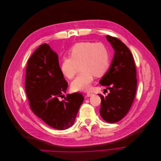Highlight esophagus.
I'll use <instances>...</instances> for the list:
<instances>
[{
    "instance_id": "34e87169",
    "label": "esophagus",
    "mask_w": 161,
    "mask_h": 161,
    "mask_svg": "<svg viewBox=\"0 0 161 161\" xmlns=\"http://www.w3.org/2000/svg\"><path fill=\"white\" fill-rule=\"evenodd\" d=\"M92 93H91V92H87V94H86V96H87V97H89V96H92Z\"/></svg>"
}]
</instances>
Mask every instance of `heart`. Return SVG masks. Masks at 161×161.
Listing matches in <instances>:
<instances>
[{
	"label": "heart",
	"instance_id": "1",
	"mask_svg": "<svg viewBox=\"0 0 161 161\" xmlns=\"http://www.w3.org/2000/svg\"><path fill=\"white\" fill-rule=\"evenodd\" d=\"M69 56L63 58L60 64L62 74L73 79L78 69L81 72L71 84L74 91L90 89L94 76L101 77L108 71L110 56L108 48L103 43L82 42L74 45L69 51Z\"/></svg>",
	"mask_w": 161,
	"mask_h": 161
}]
</instances>
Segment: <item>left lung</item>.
<instances>
[{
    "instance_id": "8db88e82",
    "label": "left lung",
    "mask_w": 161,
    "mask_h": 161,
    "mask_svg": "<svg viewBox=\"0 0 161 161\" xmlns=\"http://www.w3.org/2000/svg\"><path fill=\"white\" fill-rule=\"evenodd\" d=\"M115 50L111 67L100 84L110 91L106 97L99 94L102 102L100 115L109 123H115L129 112L133 103L137 88L136 70L133 54L120 40L106 36Z\"/></svg>"
}]
</instances>
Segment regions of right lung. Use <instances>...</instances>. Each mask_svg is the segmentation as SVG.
<instances>
[{
	"label": "right lung",
	"mask_w": 161,
	"mask_h": 161,
	"mask_svg": "<svg viewBox=\"0 0 161 161\" xmlns=\"http://www.w3.org/2000/svg\"><path fill=\"white\" fill-rule=\"evenodd\" d=\"M25 87L30 109L48 125L64 130L74 124L84 98L75 92L67 94L65 100H58L68 82L61 72L58 56L46 43L28 60Z\"/></svg>",
	"instance_id": "1"
}]
</instances>
